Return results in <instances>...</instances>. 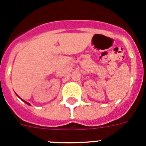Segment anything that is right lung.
I'll return each mask as SVG.
<instances>
[{"mask_svg": "<svg viewBox=\"0 0 146 146\" xmlns=\"http://www.w3.org/2000/svg\"><path fill=\"white\" fill-rule=\"evenodd\" d=\"M22 100H23V99H22ZM24 102H25V101H24ZM25 102V103H27V104H29V105H30V104H29V103H28V102Z\"/></svg>", "mask_w": 146, "mask_h": 146, "instance_id": "1", "label": "right lung"}]
</instances>
